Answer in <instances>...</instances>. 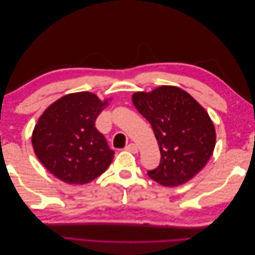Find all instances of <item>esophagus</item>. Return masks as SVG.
I'll list each match as a JSON object with an SVG mask.
<instances>
[{"label": "esophagus", "mask_w": 255, "mask_h": 255, "mask_svg": "<svg viewBox=\"0 0 255 255\" xmlns=\"http://www.w3.org/2000/svg\"><path fill=\"white\" fill-rule=\"evenodd\" d=\"M126 150L130 152V153H137L138 152V146L135 143H129L128 145H127Z\"/></svg>", "instance_id": "esophagus-1"}]
</instances>
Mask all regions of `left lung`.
<instances>
[{"instance_id":"obj_1","label":"left lung","mask_w":255,"mask_h":255,"mask_svg":"<svg viewBox=\"0 0 255 255\" xmlns=\"http://www.w3.org/2000/svg\"><path fill=\"white\" fill-rule=\"evenodd\" d=\"M132 100L158 141L159 165L148 175L168 187L188 182L206 165L215 148L210 116L186 91L174 86L136 92Z\"/></svg>"}]
</instances>
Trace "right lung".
<instances>
[{
    "mask_svg": "<svg viewBox=\"0 0 255 255\" xmlns=\"http://www.w3.org/2000/svg\"><path fill=\"white\" fill-rule=\"evenodd\" d=\"M107 103L91 92H78L60 98L41 115L33 132V148L57 179L87 184L111 165L115 152L95 125Z\"/></svg>",
    "mask_w": 255,
    "mask_h": 255,
    "instance_id": "obj_1",
    "label": "right lung"
}]
</instances>
